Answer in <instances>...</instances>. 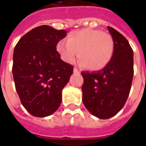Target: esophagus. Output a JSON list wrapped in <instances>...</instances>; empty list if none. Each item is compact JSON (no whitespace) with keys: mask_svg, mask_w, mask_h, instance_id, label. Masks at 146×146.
<instances>
[{"mask_svg":"<svg viewBox=\"0 0 146 146\" xmlns=\"http://www.w3.org/2000/svg\"><path fill=\"white\" fill-rule=\"evenodd\" d=\"M73 72H74L75 74H76V73H79L80 71H79V70H78V69H76V68H74V69H73Z\"/></svg>","mask_w":146,"mask_h":146,"instance_id":"1","label":"esophagus"}]
</instances>
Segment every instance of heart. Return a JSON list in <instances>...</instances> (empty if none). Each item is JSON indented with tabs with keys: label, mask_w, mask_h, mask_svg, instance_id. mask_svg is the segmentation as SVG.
Returning a JSON list of instances; mask_svg holds the SVG:
<instances>
[{
	"label": "heart",
	"mask_w": 146,
	"mask_h": 146,
	"mask_svg": "<svg viewBox=\"0 0 146 146\" xmlns=\"http://www.w3.org/2000/svg\"><path fill=\"white\" fill-rule=\"evenodd\" d=\"M57 50L61 58L67 63H73L79 55L80 66L88 70H100L113 58L115 43L107 32L84 28L71 32L67 40H60Z\"/></svg>",
	"instance_id": "heart-1"
}]
</instances>
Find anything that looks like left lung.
<instances>
[{"label":"left lung","instance_id":"1","mask_svg":"<svg viewBox=\"0 0 146 146\" xmlns=\"http://www.w3.org/2000/svg\"><path fill=\"white\" fill-rule=\"evenodd\" d=\"M115 43L114 55L105 68L82 71L83 103L94 116L107 119L119 113L128 98L133 78V51L125 37L107 27Z\"/></svg>","mask_w":146,"mask_h":146}]
</instances>
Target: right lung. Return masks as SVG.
Here are the masks:
<instances>
[{"label":"right lung","instance_id":"right-lung-1","mask_svg":"<svg viewBox=\"0 0 146 146\" xmlns=\"http://www.w3.org/2000/svg\"><path fill=\"white\" fill-rule=\"evenodd\" d=\"M66 33L40 26L25 34L14 48L15 88L22 105L33 116H48L61 105L62 91L73 74V66L61 59L56 48Z\"/></svg>","mask_w":146,"mask_h":146}]
</instances>
